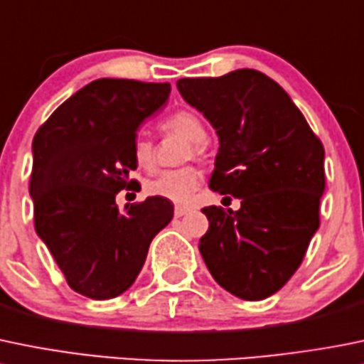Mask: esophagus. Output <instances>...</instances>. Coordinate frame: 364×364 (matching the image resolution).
Segmentation results:
<instances>
[{"label":"esophagus","mask_w":364,"mask_h":364,"mask_svg":"<svg viewBox=\"0 0 364 364\" xmlns=\"http://www.w3.org/2000/svg\"><path fill=\"white\" fill-rule=\"evenodd\" d=\"M186 213H188V208H185V206H176L174 208L176 217H183V215H186Z\"/></svg>","instance_id":"esophagus-1"}]
</instances>
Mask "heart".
I'll use <instances>...</instances> for the list:
<instances>
[{
  "label": "heart",
  "instance_id": "obj_1",
  "mask_svg": "<svg viewBox=\"0 0 364 364\" xmlns=\"http://www.w3.org/2000/svg\"><path fill=\"white\" fill-rule=\"evenodd\" d=\"M164 129L168 133H178L192 142V149L188 154L204 153V142H206V128L199 115L190 110H179L164 122ZM133 158L140 168H151L154 165V146L151 140L139 136L133 142ZM200 172L196 167H181L164 171L153 179L146 183V192L149 196L161 197L176 204H188L193 199L196 192L199 190Z\"/></svg>",
  "mask_w": 364,
  "mask_h": 364
}]
</instances>
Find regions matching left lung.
<instances>
[{"label":"left lung","mask_w":364,"mask_h":364,"mask_svg":"<svg viewBox=\"0 0 364 364\" xmlns=\"http://www.w3.org/2000/svg\"><path fill=\"white\" fill-rule=\"evenodd\" d=\"M178 90L218 135L210 188L242 203L238 211L204 208L210 228L200 256L224 290L263 301L301 267L320 225L322 142L290 96L259 70L183 77Z\"/></svg>","instance_id":"obj_1"}]
</instances>
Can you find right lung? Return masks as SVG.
<instances>
[{"label":"right lung","mask_w":364,"mask_h":364,"mask_svg":"<svg viewBox=\"0 0 364 364\" xmlns=\"http://www.w3.org/2000/svg\"><path fill=\"white\" fill-rule=\"evenodd\" d=\"M168 83L101 77L80 88L33 139L30 196L35 231L67 284L88 299L124 294L140 274L154 236L172 220L161 197L126 204L135 171L136 129L168 100Z\"/></svg>","instance_id":"add662e5"}]
</instances>
